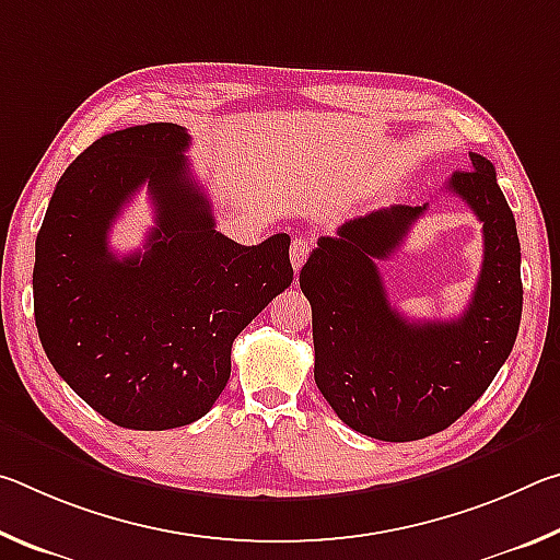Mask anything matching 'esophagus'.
Returning <instances> with one entry per match:
<instances>
[{"label":"esophagus","instance_id":"obj_1","mask_svg":"<svg viewBox=\"0 0 560 560\" xmlns=\"http://www.w3.org/2000/svg\"><path fill=\"white\" fill-rule=\"evenodd\" d=\"M308 254H311V242L308 240H303V236H299V240H293L291 242V267L299 271L303 264H306Z\"/></svg>","mask_w":560,"mask_h":560}]
</instances>
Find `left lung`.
Masks as SVG:
<instances>
[{
	"label": "left lung",
	"instance_id": "1",
	"mask_svg": "<svg viewBox=\"0 0 560 560\" xmlns=\"http://www.w3.org/2000/svg\"><path fill=\"white\" fill-rule=\"evenodd\" d=\"M447 189L485 224V261L469 306L452 320L410 324L387 301V259L428 210L395 205L320 236L299 283L314 316V377L348 428L385 442L447 430L485 395L518 334L521 246L497 170L469 153Z\"/></svg>",
	"mask_w": 560,
	"mask_h": 560
}]
</instances>
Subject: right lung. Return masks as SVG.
<instances>
[{"label":"right lung","mask_w":560,"mask_h":560,"mask_svg":"<svg viewBox=\"0 0 560 560\" xmlns=\"http://www.w3.org/2000/svg\"><path fill=\"white\" fill-rule=\"evenodd\" d=\"M177 122L106 132L66 167L36 236L34 318L71 390L118 428L173 430L210 412L232 343L291 287L289 234L242 246L214 230ZM149 183L156 226L118 260L109 224Z\"/></svg>","instance_id":"1"}]
</instances>
